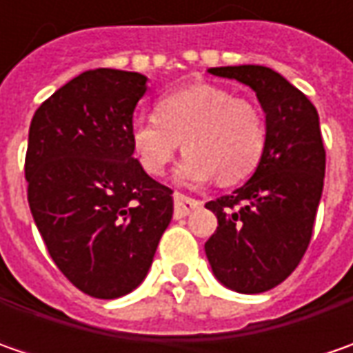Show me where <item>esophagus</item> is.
I'll return each instance as SVG.
<instances>
[{"label": "esophagus", "mask_w": 353, "mask_h": 353, "mask_svg": "<svg viewBox=\"0 0 353 353\" xmlns=\"http://www.w3.org/2000/svg\"><path fill=\"white\" fill-rule=\"evenodd\" d=\"M202 202L196 198H190L183 194V192H174V218H184L188 216L190 212L198 208Z\"/></svg>", "instance_id": "34e87169"}]
</instances>
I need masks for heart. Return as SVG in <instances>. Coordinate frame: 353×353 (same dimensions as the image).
Returning <instances> with one entry per match:
<instances>
[{"label": "heart", "instance_id": "b5f03b06", "mask_svg": "<svg viewBox=\"0 0 353 353\" xmlns=\"http://www.w3.org/2000/svg\"><path fill=\"white\" fill-rule=\"evenodd\" d=\"M183 141L186 151L176 169L183 183L236 184L259 167L267 147V121L257 103L216 84H192L161 98L155 117L131 125L137 163L151 176H161Z\"/></svg>", "mask_w": 353, "mask_h": 353}]
</instances>
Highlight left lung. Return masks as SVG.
<instances>
[{
  "label": "left lung",
  "mask_w": 353,
  "mask_h": 353,
  "mask_svg": "<svg viewBox=\"0 0 353 353\" xmlns=\"http://www.w3.org/2000/svg\"><path fill=\"white\" fill-rule=\"evenodd\" d=\"M208 72L248 84L265 112L263 159L243 186L206 202L218 228L204 245L222 285L257 294L289 277L310 243L326 170L319 112L267 66H218Z\"/></svg>",
  "instance_id": "obj_1"
}]
</instances>
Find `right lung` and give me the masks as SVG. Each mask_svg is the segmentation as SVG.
<instances>
[{"instance_id":"right-lung-1","label":"right lung","mask_w":353,"mask_h":353,"mask_svg":"<svg viewBox=\"0 0 353 353\" xmlns=\"http://www.w3.org/2000/svg\"><path fill=\"white\" fill-rule=\"evenodd\" d=\"M147 78L86 70L39 105L25 155L27 200L48 255L76 289L117 299L141 285L172 218V190L133 157Z\"/></svg>"}]
</instances>
